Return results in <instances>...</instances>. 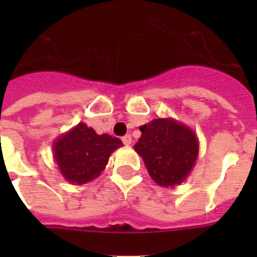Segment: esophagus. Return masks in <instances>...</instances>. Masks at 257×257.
Returning <instances> with one entry per match:
<instances>
[{"label":"esophagus","instance_id":"34e87169","mask_svg":"<svg viewBox=\"0 0 257 257\" xmlns=\"http://www.w3.org/2000/svg\"><path fill=\"white\" fill-rule=\"evenodd\" d=\"M122 142H123L124 145H130L133 143V138H131V135H124L122 138Z\"/></svg>","mask_w":257,"mask_h":257}]
</instances>
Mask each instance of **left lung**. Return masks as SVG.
<instances>
[{"mask_svg":"<svg viewBox=\"0 0 257 257\" xmlns=\"http://www.w3.org/2000/svg\"><path fill=\"white\" fill-rule=\"evenodd\" d=\"M139 128L142 136L134 148L154 183L165 188L180 185L198 158L196 133L174 118H156Z\"/></svg>","mask_w":257,"mask_h":257,"instance_id":"8db88e82","label":"left lung"}]
</instances>
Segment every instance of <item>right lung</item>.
Instances as JSON below:
<instances>
[{
  "instance_id": "obj_1",
  "label": "right lung",
  "mask_w": 257,
  "mask_h": 257,
  "mask_svg": "<svg viewBox=\"0 0 257 257\" xmlns=\"http://www.w3.org/2000/svg\"><path fill=\"white\" fill-rule=\"evenodd\" d=\"M122 142L103 134L97 135L83 122L58 136L52 144L54 160L63 178L73 185L90 183L104 171L109 157Z\"/></svg>"
}]
</instances>
